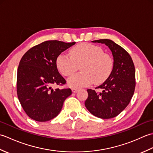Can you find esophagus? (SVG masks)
Masks as SVG:
<instances>
[{
  "mask_svg": "<svg viewBox=\"0 0 153 153\" xmlns=\"http://www.w3.org/2000/svg\"><path fill=\"white\" fill-rule=\"evenodd\" d=\"M71 91H72L73 93H76L77 91H78V89H77V88H72V89H71Z\"/></svg>",
  "mask_w": 153,
  "mask_h": 153,
  "instance_id": "obj_1",
  "label": "esophagus"
}]
</instances>
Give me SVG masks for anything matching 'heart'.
I'll return each instance as SVG.
<instances>
[{
    "label": "heart",
    "instance_id": "b5f03b06",
    "mask_svg": "<svg viewBox=\"0 0 153 153\" xmlns=\"http://www.w3.org/2000/svg\"><path fill=\"white\" fill-rule=\"evenodd\" d=\"M71 56L61 53L56 58V66L65 76H71L81 66L82 72L74 75L68 80L71 87H85L94 82L100 84L110 76L114 60L108 54L104 53L101 47L90 43L77 45L70 51Z\"/></svg>",
    "mask_w": 153,
    "mask_h": 153
}]
</instances>
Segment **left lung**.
<instances>
[{
    "instance_id": "left-lung-1",
    "label": "left lung",
    "mask_w": 153,
    "mask_h": 153,
    "mask_svg": "<svg viewBox=\"0 0 153 153\" xmlns=\"http://www.w3.org/2000/svg\"><path fill=\"white\" fill-rule=\"evenodd\" d=\"M93 43L108 46L114 58V67L110 76L97 89L101 93L87 89L88 98L85 102L87 109L98 118L109 119L121 113L129 105L135 91V70L131 57L124 48L112 40L99 39Z\"/></svg>"
}]
</instances>
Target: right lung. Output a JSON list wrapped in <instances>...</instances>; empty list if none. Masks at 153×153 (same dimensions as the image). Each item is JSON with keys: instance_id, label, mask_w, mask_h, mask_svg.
<instances>
[{"instance_id": "obj_1", "label": "right lung", "mask_w": 153, "mask_h": 153, "mask_svg": "<svg viewBox=\"0 0 153 153\" xmlns=\"http://www.w3.org/2000/svg\"><path fill=\"white\" fill-rule=\"evenodd\" d=\"M76 42L47 41L31 48L19 62L17 73V95L27 115L37 122H47L57 116L69 89H53L66 81L59 74L56 58Z\"/></svg>"}]
</instances>
